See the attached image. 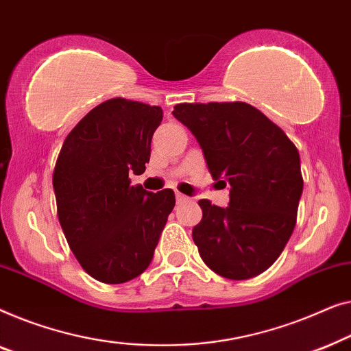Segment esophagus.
<instances>
[{"mask_svg": "<svg viewBox=\"0 0 351 351\" xmlns=\"http://www.w3.org/2000/svg\"><path fill=\"white\" fill-rule=\"evenodd\" d=\"M187 199H189V197H186V195L180 194V192H176V202H178V204H181V202H186Z\"/></svg>", "mask_w": 351, "mask_h": 351, "instance_id": "34e87169", "label": "esophagus"}]
</instances>
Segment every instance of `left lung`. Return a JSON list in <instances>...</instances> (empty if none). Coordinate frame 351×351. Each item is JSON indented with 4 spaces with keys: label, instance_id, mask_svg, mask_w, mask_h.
<instances>
[{
    "label": "left lung",
    "instance_id": "left-lung-1",
    "mask_svg": "<svg viewBox=\"0 0 351 351\" xmlns=\"http://www.w3.org/2000/svg\"><path fill=\"white\" fill-rule=\"evenodd\" d=\"M173 116L197 138L213 180L230 186L229 206L200 200L192 239L204 263L224 278L263 274L293 234L304 181L298 147L243 101L181 103Z\"/></svg>",
    "mask_w": 351,
    "mask_h": 351
}]
</instances>
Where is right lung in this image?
Returning <instances> with one entry per match:
<instances>
[{
    "mask_svg": "<svg viewBox=\"0 0 351 351\" xmlns=\"http://www.w3.org/2000/svg\"><path fill=\"white\" fill-rule=\"evenodd\" d=\"M162 108L111 98L79 121L53 170L57 215L68 245L93 278L119 285L149 267L175 192L132 186L151 157Z\"/></svg>",
    "mask_w": 351,
    "mask_h": 351,
    "instance_id": "1",
    "label": "right lung"
}]
</instances>
